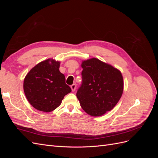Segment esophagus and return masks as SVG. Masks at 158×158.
Instances as JSON below:
<instances>
[{
	"label": "esophagus",
	"instance_id": "obj_1",
	"mask_svg": "<svg viewBox=\"0 0 158 158\" xmlns=\"http://www.w3.org/2000/svg\"><path fill=\"white\" fill-rule=\"evenodd\" d=\"M70 88H71V89H72V91H73V92H74L75 89H76V84H73V85H71Z\"/></svg>",
	"mask_w": 158,
	"mask_h": 158
}]
</instances>
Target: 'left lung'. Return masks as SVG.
Segmentation results:
<instances>
[{"instance_id":"left-lung-1","label":"left lung","mask_w":158,"mask_h":158,"mask_svg":"<svg viewBox=\"0 0 158 158\" xmlns=\"http://www.w3.org/2000/svg\"><path fill=\"white\" fill-rule=\"evenodd\" d=\"M82 67V84L76 96L88 114L101 116L111 111L121 98L122 74L117 69L95 58L83 61Z\"/></svg>"}]
</instances>
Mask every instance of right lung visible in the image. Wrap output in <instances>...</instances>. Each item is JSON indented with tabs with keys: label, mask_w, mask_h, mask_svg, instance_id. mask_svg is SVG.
Masks as SVG:
<instances>
[{
	"label": "right lung",
	"mask_w": 158,
	"mask_h": 158,
	"mask_svg": "<svg viewBox=\"0 0 158 158\" xmlns=\"http://www.w3.org/2000/svg\"><path fill=\"white\" fill-rule=\"evenodd\" d=\"M60 63L47 59L34 66L23 81V90L28 102L41 111L51 112L58 107L71 88L59 71Z\"/></svg>",
	"instance_id": "1"
}]
</instances>
